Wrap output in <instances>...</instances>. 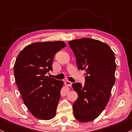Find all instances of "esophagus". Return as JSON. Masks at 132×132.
<instances>
[{"mask_svg":"<svg viewBox=\"0 0 132 132\" xmlns=\"http://www.w3.org/2000/svg\"><path fill=\"white\" fill-rule=\"evenodd\" d=\"M64 84L68 86H71V85H72V82L71 81H68V80L65 81Z\"/></svg>","mask_w":132,"mask_h":132,"instance_id":"34e87169","label":"esophagus"}]
</instances>
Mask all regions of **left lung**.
<instances>
[{
    "instance_id": "1",
    "label": "left lung",
    "mask_w": 132,
    "mask_h": 132,
    "mask_svg": "<svg viewBox=\"0 0 132 132\" xmlns=\"http://www.w3.org/2000/svg\"><path fill=\"white\" fill-rule=\"evenodd\" d=\"M79 70H84L85 83L72 84L78 98L73 105L74 116L81 122L96 118L106 107L115 82L117 68L113 51L98 40L82 38L69 41Z\"/></svg>"
}]
</instances>
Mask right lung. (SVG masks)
<instances>
[{
  "instance_id": "obj_1",
  "label": "right lung",
  "mask_w": 132,
  "mask_h": 132,
  "mask_svg": "<svg viewBox=\"0 0 132 132\" xmlns=\"http://www.w3.org/2000/svg\"><path fill=\"white\" fill-rule=\"evenodd\" d=\"M66 46L63 41L33 43L24 47L15 60L17 86L27 109L38 119L50 120L56 115L63 81L46 74L53 71L55 54Z\"/></svg>"
}]
</instances>
